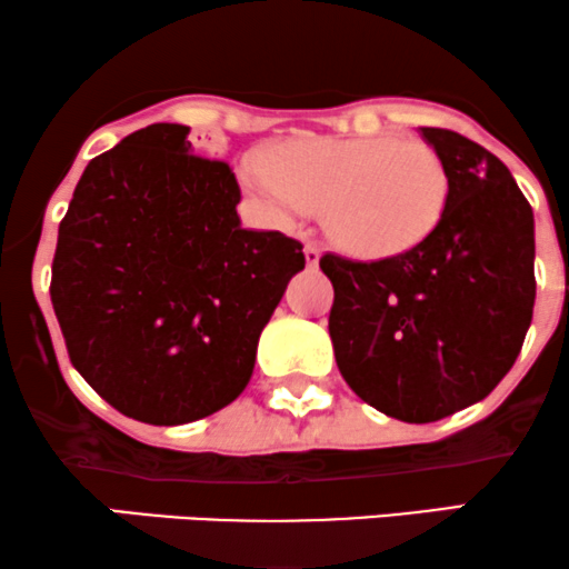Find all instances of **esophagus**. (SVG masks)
Wrapping results in <instances>:
<instances>
[{
    "label": "esophagus",
    "instance_id": "esophagus-1",
    "mask_svg": "<svg viewBox=\"0 0 569 569\" xmlns=\"http://www.w3.org/2000/svg\"><path fill=\"white\" fill-rule=\"evenodd\" d=\"M303 254H306V263L317 266V263H319V254H322V250H319V244H315V241H306Z\"/></svg>",
    "mask_w": 569,
    "mask_h": 569
}]
</instances>
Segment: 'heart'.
<instances>
[{
    "label": "heart",
    "mask_w": 569,
    "mask_h": 569,
    "mask_svg": "<svg viewBox=\"0 0 569 569\" xmlns=\"http://www.w3.org/2000/svg\"><path fill=\"white\" fill-rule=\"evenodd\" d=\"M241 177L282 220L322 207L330 239L360 260L411 252L436 231L449 201L438 152L392 133L290 139L266 158H247Z\"/></svg>",
    "instance_id": "b5f03b06"
}]
</instances>
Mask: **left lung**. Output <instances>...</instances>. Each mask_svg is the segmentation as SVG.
I'll use <instances>...</instances> for the list:
<instances>
[{
    "label": "left lung",
    "instance_id": "1",
    "mask_svg": "<svg viewBox=\"0 0 569 569\" xmlns=\"http://www.w3.org/2000/svg\"><path fill=\"white\" fill-rule=\"evenodd\" d=\"M449 171L438 228L411 252H325L328 330L357 398L427 425L483 400L513 368L532 322L535 220L508 166L449 129H419Z\"/></svg>",
    "mask_w": 569,
    "mask_h": 569
}]
</instances>
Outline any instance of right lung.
<instances>
[{
	"mask_svg": "<svg viewBox=\"0 0 569 569\" xmlns=\"http://www.w3.org/2000/svg\"><path fill=\"white\" fill-rule=\"evenodd\" d=\"M188 133L152 123L86 166L50 277L82 379L126 417L163 427L239 398L306 266L298 239L241 228L233 169L196 156Z\"/></svg>",
	"mask_w": 569,
	"mask_h": 569,
	"instance_id": "1",
	"label": "right lung"
}]
</instances>
